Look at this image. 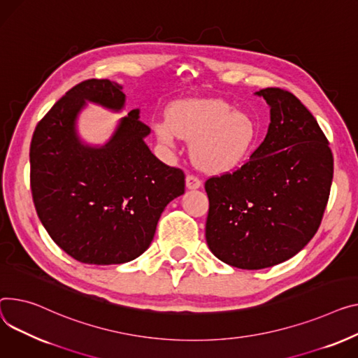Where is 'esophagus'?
<instances>
[{"mask_svg":"<svg viewBox=\"0 0 358 358\" xmlns=\"http://www.w3.org/2000/svg\"><path fill=\"white\" fill-rule=\"evenodd\" d=\"M185 187L188 189H197L201 187V181L194 176H187L185 177Z\"/></svg>","mask_w":358,"mask_h":358,"instance_id":"34e87169","label":"esophagus"}]
</instances>
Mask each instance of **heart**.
I'll return each mask as SVG.
<instances>
[{
  "instance_id": "heart-1",
  "label": "heart",
  "mask_w": 358,
  "mask_h": 358,
  "mask_svg": "<svg viewBox=\"0 0 358 358\" xmlns=\"http://www.w3.org/2000/svg\"><path fill=\"white\" fill-rule=\"evenodd\" d=\"M155 134L166 147L192 141L189 154L206 173H227L248 157L256 135L255 124L243 112L220 99H192L174 103L169 119L155 122Z\"/></svg>"
}]
</instances>
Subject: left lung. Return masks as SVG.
Segmentation results:
<instances>
[{
  "label": "left lung",
  "mask_w": 358,
  "mask_h": 358,
  "mask_svg": "<svg viewBox=\"0 0 358 358\" xmlns=\"http://www.w3.org/2000/svg\"><path fill=\"white\" fill-rule=\"evenodd\" d=\"M271 109L268 134L233 174L206 181V241L239 269H265L294 257L317 233L334 161L318 122L292 93L255 92Z\"/></svg>",
  "instance_id": "left-lung-1"
}]
</instances>
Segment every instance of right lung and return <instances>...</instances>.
<instances>
[{"mask_svg": "<svg viewBox=\"0 0 358 358\" xmlns=\"http://www.w3.org/2000/svg\"><path fill=\"white\" fill-rule=\"evenodd\" d=\"M122 86L89 79L71 87L37 124L30 147V182L38 219L55 243L89 265L127 264L144 253L170 201L184 194V174L155 158L151 129L139 109L117 121L102 145L79 134L87 103L115 113Z\"/></svg>", "mask_w": 358, "mask_h": 358, "instance_id": "right-lung-1", "label": "right lung"}]
</instances>
